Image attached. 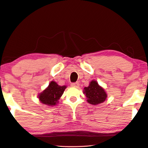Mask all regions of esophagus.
<instances>
[{
	"label": "esophagus",
	"instance_id": "1",
	"mask_svg": "<svg viewBox=\"0 0 148 148\" xmlns=\"http://www.w3.org/2000/svg\"><path fill=\"white\" fill-rule=\"evenodd\" d=\"M79 86V84L78 82H76V83H72L71 84V86L72 87H78Z\"/></svg>",
	"mask_w": 148,
	"mask_h": 148
}]
</instances>
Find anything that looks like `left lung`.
<instances>
[{
    "instance_id": "left-lung-1",
    "label": "left lung",
    "mask_w": 148,
    "mask_h": 148,
    "mask_svg": "<svg viewBox=\"0 0 148 148\" xmlns=\"http://www.w3.org/2000/svg\"><path fill=\"white\" fill-rule=\"evenodd\" d=\"M84 94L88 103L97 105L104 102L107 98V93L103 87L100 86L96 80H92L88 87H84Z\"/></svg>"
}]
</instances>
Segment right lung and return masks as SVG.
Returning <instances> with one entry per match:
<instances>
[{"label": "right lung", "instance_id": "obj_1", "mask_svg": "<svg viewBox=\"0 0 148 148\" xmlns=\"http://www.w3.org/2000/svg\"><path fill=\"white\" fill-rule=\"evenodd\" d=\"M66 88V86H60L57 82L51 81L49 84V86L38 94L39 101L41 103L49 106H56L58 104L59 100Z\"/></svg>", "mask_w": 148, "mask_h": 148}]
</instances>
